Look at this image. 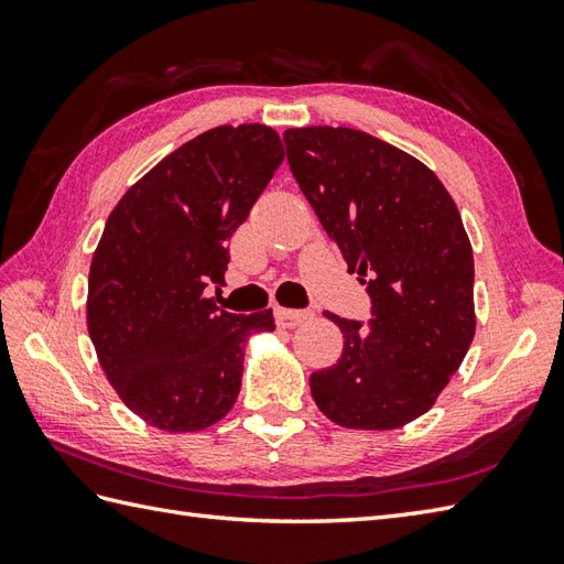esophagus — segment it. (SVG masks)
I'll return each mask as SVG.
<instances>
[{
  "mask_svg": "<svg viewBox=\"0 0 564 564\" xmlns=\"http://www.w3.org/2000/svg\"><path fill=\"white\" fill-rule=\"evenodd\" d=\"M275 319H279V325L291 329V327H297L303 325L305 319H310V313H305V310H289V307H279L275 310Z\"/></svg>",
  "mask_w": 564,
  "mask_h": 564,
  "instance_id": "34e87169",
  "label": "esophagus"
}]
</instances>
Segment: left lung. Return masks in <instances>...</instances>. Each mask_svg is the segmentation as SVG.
I'll return each instance as SVG.
<instances>
[{
    "label": "left lung",
    "instance_id": "1",
    "mask_svg": "<svg viewBox=\"0 0 564 564\" xmlns=\"http://www.w3.org/2000/svg\"><path fill=\"white\" fill-rule=\"evenodd\" d=\"M283 142L295 182L373 303L370 329L325 315L344 349L310 376L313 400L346 429H400L434 406L475 337L460 213L426 164L364 130L289 128Z\"/></svg>",
    "mask_w": 564,
    "mask_h": 564
}]
</instances>
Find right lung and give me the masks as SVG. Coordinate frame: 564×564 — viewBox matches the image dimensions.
<instances>
[{"mask_svg": "<svg viewBox=\"0 0 564 564\" xmlns=\"http://www.w3.org/2000/svg\"><path fill=\"white\" fill-rule=\"evenodd\" d=\"M283 162L261 123L218 126L154 164L116 203L91 257L87 327L130 412L188 434L232 410L251 334L273 313L232 315L206 295L223 283L227 239Z\"/></svg>", "mask_w": 564, "mask_h": 564, "instance_id": "add662e5", "label": "right lung"}]
</instances>
